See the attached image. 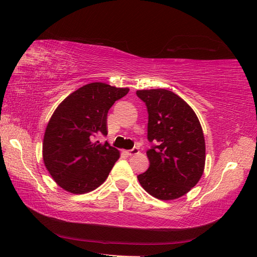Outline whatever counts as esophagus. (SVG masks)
I'll use <instances>...</instances> for the list:
<instances>
[{"label": "esophagus", "mask_w": 257, "mask_h": 257, "mask_svg": "<svg viewBox=\"0 0 257 257\" xmlns=\"http://www.w3.org/2000/svg\"><path fill=\"white\" fill-rule=\"evenodd\" d=\"M124 152H125V155H128V156H134V155H137L138 154L139 149L137 148V147H134L133 149H130L128 151H124Z\"/></svg>", "instance_id": "34e87169"}]
</instances>
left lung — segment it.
<instances>
[{"label":"left lung","mask_w":257,"mask_h":257,"mask_svg":"<svg viewBox=\"0 0 257 257\" xmlns=\"http://www.w3.org/2000/svg\"><path fill=\"white\" fill-rule=\"evenodd\" d=\"M148 111L149 168L137 177L147 192L160 200H174L199 182L205 163V143L195 112L167 89L137 90Z\"/></svg>","instance_id":"8db88e82"}]
</instances>
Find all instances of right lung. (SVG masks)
<instances>
[{"label":"right lung","mask_w":257,"mask_h":257,"mask_svg":"<svg viewBox=\"0 0 257 257\" xmlns=\"http://www.w3.org/2000/svg\"><path fill=\"white\" fill-rule=\"evenodd\" d=\"M103 83L80 87L59 105L48 122L43 159L55 182L70 193H87L105 182L119 151L107 141V113L114 101L128 94Z\"/></svg>","instance_id":"right-lung-1"}]
</instances>
